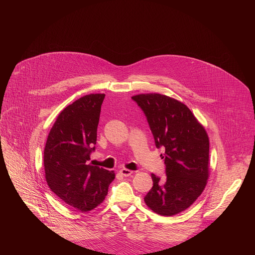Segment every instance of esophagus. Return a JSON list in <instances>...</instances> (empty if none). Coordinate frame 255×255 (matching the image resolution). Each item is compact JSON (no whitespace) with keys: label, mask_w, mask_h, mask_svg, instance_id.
<instances>
[{"label":"esophagus","mask_w":255,"mask_h":255,"mask_svg":"<svg viewBox=\"0 0 255 255\" xmlns=\"http://www.w3.org/2000/svg\"><path fill=\"white\" fill-rule=\"evenodd\" d=\"M122 175H124V176H129V175H131L132 173H133V171L132 170H130V169H126V168H122V169H120V171H119Z\"/></svg>","instance_id":"obj_1"}]
</instances>
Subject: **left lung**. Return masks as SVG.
<instances>
[{
    "label": "left lung",
    "mask_w": 255,
    "mask_h": 255,
    "mask_svg": "<svg viewBox=\"0 0 255 255\" xmlns=\"http://www.w3.org/2000/svg\"><path fill=\"white\" fill-rule=\"evenodd\" d=\"M147 119L155 146L163 147L165 177L151 173L153 187L144 197L161 216L188 209L204 191L209 174V138L190 109L160 94L132 97Z\"/></svg>",
    "instance_id": "8db88e82"
}]
</instances>
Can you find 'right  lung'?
I'll return each instance as SVG.
<instances>
[{
  "label": "right lung",
  "mask_w": 255,
  "mask_h": 255,
  "mask_svg": "<svg viewBox=\"0 0 255 255\" xmlns=\"http://www.w3.org/2000/svg\"><path fill=\"white\" fill-rule=\"evenodd\" d=\"M104 94L78 99L58 115L44 148V169L50 190L80 212L95 209L105 200L113 170L89 163L96 150L97 128Z\"/></svg>",
  "instance_id": "1"
}]
</instances>
